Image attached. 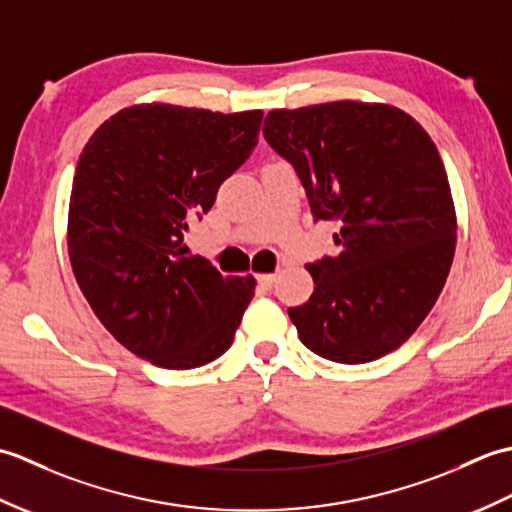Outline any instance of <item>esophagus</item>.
<instances>
[{
	"mask_svg": "<svg viewBox=\"0 0 512 512\" xmlns=\"http://www.w3.org/2000/svg\"><path fill=\"white\" fill-rule=\"evenodd\" d=\"M257 281H259V284H262L264 288H273V284L277 281V275H259Z\"/></svg>",
	"mask_w": 512,
	"mask_h": 512,
	"instance_id": "obj_1",
	"label": "esophagus"
}]
</instances>
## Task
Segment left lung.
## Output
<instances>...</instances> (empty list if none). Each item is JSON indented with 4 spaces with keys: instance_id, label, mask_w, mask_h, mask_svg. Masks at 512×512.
Listing matches in <instances>:
<instances>
[{
    "instance_id": "obj_1",
    "label": "left lung",
    "mask_w": 512,
    "mask_h": 512,
    "mask_svg": "<svg viewBox=\"0 0 512 512\" xmlns=\"http://www.w3.org/2000/svg\"><path fill=\"white\" fill-rule=\"evenodd\" d=\"M264 138L295 167L314 220L341 222V253L306 266L312 297L288 308L301 343L345 365L394 352L453 264L458 222L433 140L398 107L358 101L273 110Z\"/></svg>"
}]
</instances>
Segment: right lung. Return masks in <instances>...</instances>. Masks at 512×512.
<instances>
[{
	"mask_svg": "<svg viewBox=\"0 0 512 512\" xmlns=\"http://www.w3.org/2000/svg\"><path fill=\"white\" fill-rule=\"evenodd\" d=\"M262 110L145 103L105 121L76 162L68 253L94 314L129 352L165 369L215 361L233 343L255 277L184 257L193 215L257 145Z\"/></svg>",
	"mask_w": 512,
	"mask_h": 512,
	"instance_id": "obj_1",
	"label": "right lung"
}]
</instances>
